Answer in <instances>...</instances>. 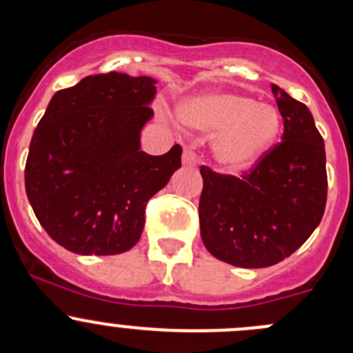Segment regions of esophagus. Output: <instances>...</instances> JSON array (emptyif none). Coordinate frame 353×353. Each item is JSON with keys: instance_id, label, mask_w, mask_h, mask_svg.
Returning a JSON list of instances; mask_svg holds the SVG:
<instances>
[{"instance_id": "1", "label": "esophagus", "mask_w": 353, "mask_h": 353, "mask_svg": "<svg viewBox=\"0 0 353 353\" xmlns=\"http://www.w3.org/2000/svg\"><path fill=\"white\" fill-rule=\"evenodd\" d=\"M183 163L186 167H194L198 163V157H196V152L193 150L191 147H184V152H183Z\"/></svg>"}]
</instances>
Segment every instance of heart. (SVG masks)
<instances>
[{
  "instance_id": "b5f03b06",
  "label": "heart",
  "mask_w": 353,
  "mask_h": 353,
  "mask_svg": "<svg viewBox=\"0 0 353 353\" xmlns=\"http://www.w3.org/2000/svg\"><path fill=\"white\" fill-rule=\"evenodd\" d=\"M181 119L219 133L216 157L229 167L251 165L272 147L280 131V114L273 105L236 94L194 97L183 105Z\"/></svg>"
}]
</instances>
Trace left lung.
Instances as JSON below:
<instances>
[{
  "label": "left lung",
  "mask_w": 353,
  "mask_h": 353,
  "mask_svg": "<svg viewBox=\"0 0 353 353\" xmlns=\"http://www.w3.org/2000/svg\"><path fill=\"white\" fill-rule=\"evenodd\" d=\"M283 119L282 141L243 176L201 165L199 227L205 248L241 268L280 263L309 239L328 196L325 141L311 110L272 85Z\"/></svg>",
  "instance_id": "8db88e82"
}]
</instances>
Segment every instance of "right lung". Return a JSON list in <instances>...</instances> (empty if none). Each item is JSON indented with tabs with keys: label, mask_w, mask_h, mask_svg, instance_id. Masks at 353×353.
<instances>
[{
	"label": "right lung",
	"mask_w": 353,
	"mask_h": 353,
	"mask_svg": "<svg viewBox=\"0 0 353 353\" xmlns=\"http://www.w3.org/2000/svg\"><path fill=\"white\" fill-rule=\"evenodd\" d=\"M157 81L92 74L52 95L32 134L25 191L52 241L77 254L109 256L140 241L145 208L181 167V145L140 150Z\"/></svg>",
	"instance_id": "obj_1"
}]
</instances>
